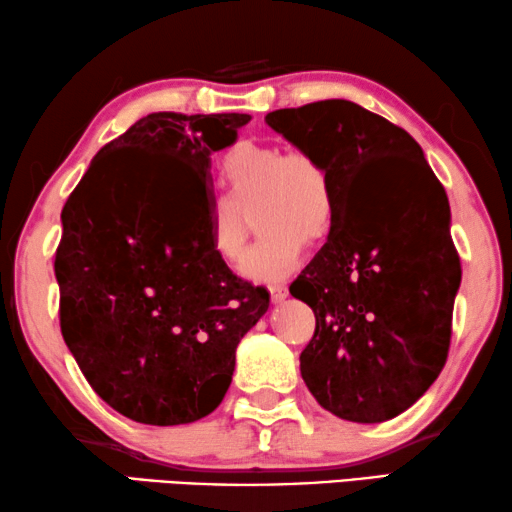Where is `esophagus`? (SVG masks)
<instances>
[{"instance_id":"34e87169","label":"esophagus","mask_w":512,"mask_h":512,"mask_svg":"<svg viewBox=\"0 0 512 512\" xmlns=\"http://www.w3.org/2000/svg\"><path fill=\"white\" fill-rule=\"evenodd\" d=\"M270 292H272L274 304H279V301H283V299L288 297V286H286V283H272Z\"/></svg>"}]
</instances>
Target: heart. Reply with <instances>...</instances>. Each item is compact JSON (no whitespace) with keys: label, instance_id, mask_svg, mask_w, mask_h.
I'll use <instances>...</instances> for the list:
<instances>
[{"label":"heart","instance_id":"heart-1","mask_svg":"<svg viewBox=\"0 0 512 512\" xmlns=\"http://www.w3.org/2000/svg\"><path fill=\"white\" fill-rule=\"evenodd\" d=\"M226 197L208 208V236L217 256L236 263L245 249L249 217L265 236L249 249L242 272L256 281L286 276L304 254L306 238L329 233L335 213L331 174L313 154L242 140L224 154Z\"/></svg>","mask_w":512,"mask_h":512}]
</instances>
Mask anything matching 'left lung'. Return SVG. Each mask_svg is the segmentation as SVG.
Here are the masks:
<instances>
[{"instance_id":"left-lung-1","label":"left lung","mask_w":512,"mask_h":512,"mask_svg":"<svg viewBox=\"0 0 512 512\" xmlns=\"http://www.w3.org/2000/svg\"><path fill=\"white\" fill-rule=\"evenodd\" d=\"M265 122L320 158L335 195L329 238L290 286L315 313L301 379L340 420H392L449 354L460 258L447 192L410 133L347 99L281 108Z\"/></svg>"}]
</instances>
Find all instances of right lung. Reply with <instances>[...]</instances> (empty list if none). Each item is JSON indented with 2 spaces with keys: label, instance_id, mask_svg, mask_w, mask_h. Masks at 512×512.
I'll return each mask as SVG.
<instances>
[{
  "label": "right lung",
  "instance_id": "1",
  "mask_svg": "<svg viewBox=\"0 0 512 512\" xmlns=\"http://www.w3.org/2000/svg\"><path fill=\"white\" fill-rule=\"evenodd\" d=\"M245 113H152L92 158L67 197L54 272L61 333L92 390L140 424H190L220 406L236 347L270 292L211 247V154Z\"/></svg>",
  "mask_w": 512,
  "mask_h": 512
}]
</instances>
